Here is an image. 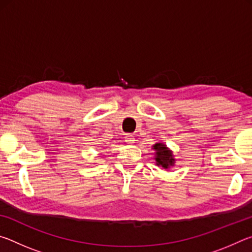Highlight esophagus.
I'll return each instance as SVG.
<instances>
[{
    "mask_svg": "<svg viewBox=\"0 0 252 252\" xmlns=\"http://www.w3.org/2000/svg\"><path fill=\"white\" fill-rule=\"evenodd\" d=\"M134 138H133V135H131V134H127L126 136V143H134Z\"/></svg>",
    "mask_w": 252,
    "mask_h": 252,
    "instance_id": "obj_1",
    "label": "esophagus"
}]
</instances>
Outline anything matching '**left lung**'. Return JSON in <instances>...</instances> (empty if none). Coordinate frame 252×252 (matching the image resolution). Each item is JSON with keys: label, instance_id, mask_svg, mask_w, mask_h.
Listing matches in <instances>:
<instances>
[{"label": "left lung", "instance_id": "obj_1", "mask_svg": "<svg viewBox=\"0 0 252 252\" xmlns=\"http://www.w3.org/2000/svg\"><path fill=\"white\" fill-rule=\"evenodd\" d=\"M152 149L156 151L155 159L158 165H161L163 169L173 167L174 161H176L173 158V153L171 150H169V148H167L164 143H156Z\"/></svg>", "mask_w": 252, "mask_h": 252}]
</instances>
